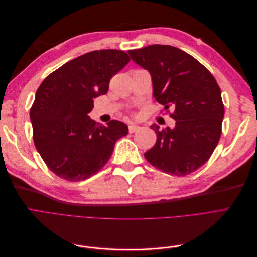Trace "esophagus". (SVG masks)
I'll use <instances>...</instances> for the list:
<instances>
[{
    "instance_id": "34e87169",
    "label": "esophagus",
    "mask_w": 257,
    "mask_h": 257,
    "mask_svg": "<svg viewBox=\"0 0 257 257\" xmlns=\"http://www.w3.org/2000/svg\"><path fill=\"white\" fill-rule=\"evenodd\" d=\"M138 130H139V127L136 126L135 124H130V125H128V132H130V133H134V132H136Z\"/></svg>"
}]
</instances>
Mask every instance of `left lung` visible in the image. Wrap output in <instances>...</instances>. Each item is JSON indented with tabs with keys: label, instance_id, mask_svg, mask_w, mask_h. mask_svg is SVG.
Returning <instances> with one entry per match:
<instances>
[{
	"label": "left lung",
	"instance_id": "8db88e82",
	"mask_svg": "<svg viewBox=\"0 0 257 257\" xmlns=\"http://www.w3.org/2000/svg\"><path fill=\"white\" fill-rule=\"evenodd\" d=\"M152 77L153 96L176 121L174 128L152 125L157 143L145 153L152 166L186 176L210 159L219 144L224 118L221 89L212 74L191 54L169 45L128 50Z\"/></svg>",
	"mask_w": 257,
	"mask_h": 257
}]
</instances>
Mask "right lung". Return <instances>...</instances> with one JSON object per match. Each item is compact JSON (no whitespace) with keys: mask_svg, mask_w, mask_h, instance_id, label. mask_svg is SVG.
I'll use <instances>...</instances> for the list:
<instances>
[{"mask_svg":"<svg viewBox=\"0 0 257 257\" xmlns=\"http://www.w3.org/2000/svg\"><path fill=\"white\" fill-rule=\"evenodd\" d=\"M130 62L126 52L95 50L68 61L38 87L30 109L33 141L45 164L67 181L95 175L126 136L125 124L100 125L90 119L95 97L104 95L112 77Z\"/></svg>","mask_w":257,"mask_h":257,"instance_id":"obj_1","label":"right lung"}]
</instances>
